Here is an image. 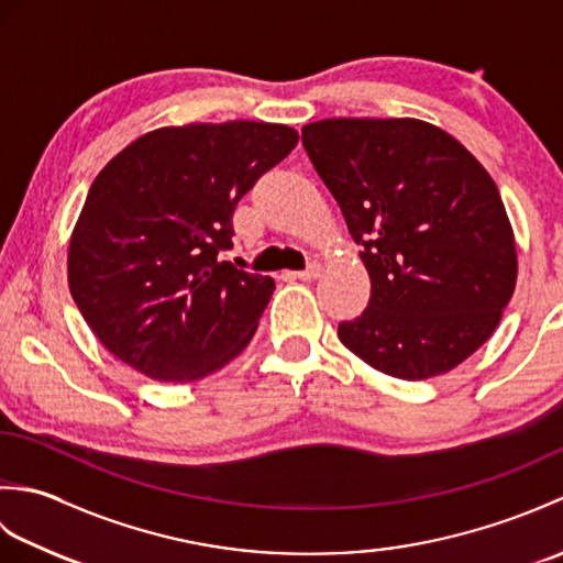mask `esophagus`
Here are the masks:
<instances>
[{
  "label": "esophagus",
  "mask_w": 563,
  "mask_h": 563,
  "mask_svg": "<svg viewBox=\"0 0 563 563\" xmlns=\"http://www.w3.org/2000/svg\"><path fill=\"white\" fill-rule=\"evenodd\" d=\"M319 273H321V263L312 261V263H309V266H307L305 271H297L295 275H297V278H300V280H314Z\"/></svg>",
  "instance_id": "obj_1"
}]
</instances>
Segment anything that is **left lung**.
Here are the masks:
<instances>
[{
  "label": "left lung",
  "mask_w": 563,
  "mask_h": 563,
  "mask_svg": "<svg viewBox=\"0 0 563 563\" xmlns=\"http://www.w3.org/2000/svg\"><path fill=\"white\" fill-rule=\"evenodd\" d=\"M302 145L369 273V302L339 339L367 365L428 379L492 336L518 278L494 178L457 140L413 118H331Z\"/></svg>",
  "instance_id": "left-lung-1"
}]
</instances>
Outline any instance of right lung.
<instances>
[{
	"instance_id": "right-lung-1",
	"label": "right lung",
	"mask_w": 563,
	"mask_h": 563,
	"mask_svg": "<svg viewBox=\"0 0 563 563\" xmlns=\"http://www.w3.org/2000/svg\"><path fill=\"white\" fill-rule=\"evenodd\" d=\"M297 145L288 125L159 128L93 178L67 278L97 339L137 373L196 382L242 353L275 283L220 261L232 214Z\"/></svg>"
}]
</instances>
